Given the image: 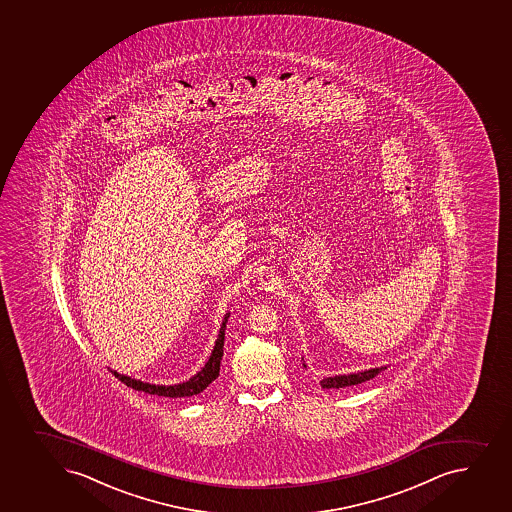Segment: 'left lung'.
Here are the masks:
<instances>
[{
  "instance_id": "obj_1",
  "label": "left lung",
  "mask_w": 512,
  "mask_h": 512,
  "mask_svg": "<svg viewBox=\"0 0 512 512\" xmlns=\"http://www.w3.org/2000/svg\"><path fill=\"white\" fill-rule=\"evenodd\" d=\"M380 372H382V367L380 369L364 370V372H357V374L327 377V379L320 382V385L324 389H342V387H350V385L362 384L365 380L374 379L375 375H379Z\"/></svg>"
}]
</instances>
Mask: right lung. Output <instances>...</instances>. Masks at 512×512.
Returning a JSON list of instances; mask_svg holds the SVG:
<instances>
[{
    "label": "right lung",
    "mask_w": 512,
    "mask_h": 512,
    "mask_svg": "<svg viewBox=\"0 0 512 512\" xmlns=\"http://www.w3.org/2000/svg\"><path fill=\"white\" fill-rule=\"evenodd\" d=\"M228 315H225L223 320L222 329L218 332V339L213 347L212 355L208 359L207 364L198 372L195 377L178 385H152L140 382V380L130 379L127 375H120L113 372L118 380H122L123 384L132 387L135 390H142L147 394L162 395V397H192V395L200 394L203 389H207L208 385L212 384L213 380L217 379L218 372H220V362L223 357V339H225V325H227Z\"/></svg>",
    "instance_id": "right-lung-1"
}]
</instances>
